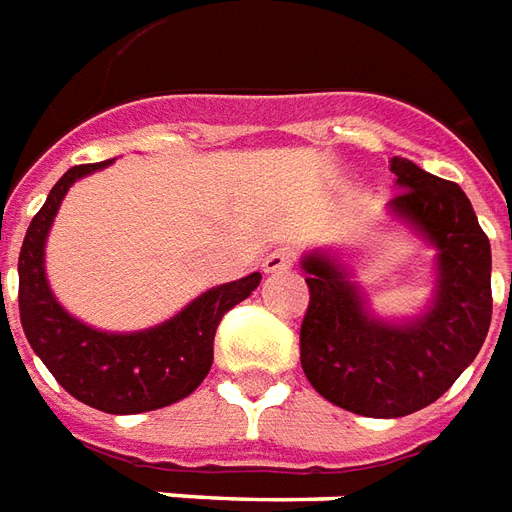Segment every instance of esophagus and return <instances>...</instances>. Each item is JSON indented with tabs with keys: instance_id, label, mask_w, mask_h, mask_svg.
<instances>
[{
	"instance_id": "1",
	"label": "esophagus",
	"mask_w": 512,
	"mask_h": 512,
	"mask_svg": "<svg viewBox=\"0 0 512 512\" xmlns=\"http://www.w3.org/2000/svg\"><path fill=\"white\" fill-rule=\"evenodd\" d=\"M264 273H284V270H292L295 267V250L289 248H275L264 256Z\"/></svg>"
}]
</instances>
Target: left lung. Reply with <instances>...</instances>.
<instances>
[{"label":"left lung","mask_w":512,"mask_h":512,"mask_svg":"<svg viewBox=\"0 0 512 512\" xmlns=\"http://www.w3.org/2000/svg\"><path fill=\"white\" fill-rule=\"evenodd\" d=\"M391 173L400 184L391 212L438 248V295L422 320H372L339 264L320 253L303 262L308 308L300 364L308 383L344 411L375 419L408 416L436 402L477 358L494 311L491 242L466 192L411 159H391Z\"/></svg>","instance_id":"obj_1"}]
</instances>
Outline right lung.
I'll list each match as a JSON object with an SVG mask.
<instances>
[{
    "instance_id": "1",
    "label": "right lung",
    "mask_w": 512,
    "mask_h": 512,
    "mask_svg": "<svg viewBox=\"0 0 512 512\" xmlns=\"http://www.w3.org/2000/svg\"><path fill=\"white\" fill-rule=\"evenodd\" d=\"M110 165H74L57 181L32 217L18 253V311L21 328L46 369L71 397L104 413H143L184 400L201 386L212 358L215 333L226 311L259 286L250 273L215 286L165 325L140 333H101L68 317L54 300L43 273V245L68 187Z\"/></svg>"
}]
</instances>
